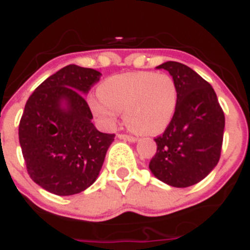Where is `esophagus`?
<instances>
[{"label": "esophagus", "instance_id": "34e87169", "mask_svg": "<svg viewBox=\"0 0 250 250\" xmlns=\"http://www.w3.org/2000/svg\"><path fill=\"white\" fill-rule=\"evenodd\" d=\"M118 137L121 138V140H125V141L137 142V138L133 137V136H129V135H118Z\"/></svg>", "mask_w": 250, "mask_h": 250}]
</instances>
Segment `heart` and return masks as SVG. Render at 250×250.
Here are the masks:
<instances>
[{
    "mask_svg": "<svg viewBox=\"0 0 250 250\" xmlns=\"http://www.w3.org/2000/svg\"><path fill=\"white\" fill-rule=\"evenodd\" d=\"M178 104L173 77L151 71L127 72L108 77L99 95L89 98L91 112L108 125L125 112L129 128L142 135H159L170 125Z\"/></svg>",
    "mask_w": 250,
    "mask_h": 250,
    "instance_id": "1",
    "label": "heart"
}]
</instances>
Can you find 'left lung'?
Returning <instances> with one entry per match:
<instances>
[{"label": "left lung", "mask_w": 250, "mask_h": 250, "mask_svg": "<svg viewBox=\"0 0 250 250\" xmlns=\"http://www.w3.org/2000/svg\"><path fill=\"white\" fill-rule=\"evenodd\" d=\"M156 68L173 77L178 104L170 125L155 138L157 150L148 167L167 186H194L219 163L225 115L212 86L192 68L174 61Z\"/></svg>", "instance_id": "left-lung-1"}]
</instances>
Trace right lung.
Instances as JSON below:
<instances>
[{
  "mask_svg": "<svg viewBox=\"0 0 250 250\" xmlns=\"http://www.w3.org/2000/svg\"><path fill=\"white\" fill-rule=\"evenodd\" d=\"M102 73L76 64L38 86L25 104L19 141L30 178L57 196H72L94 183L114 135L93 125L83 96Z\"/></svg>",
  "mask_w": 250,
  "mask_h": 250,
  "instance_id": "obj_1",
  "label": "right lung"
}]
</instances>
